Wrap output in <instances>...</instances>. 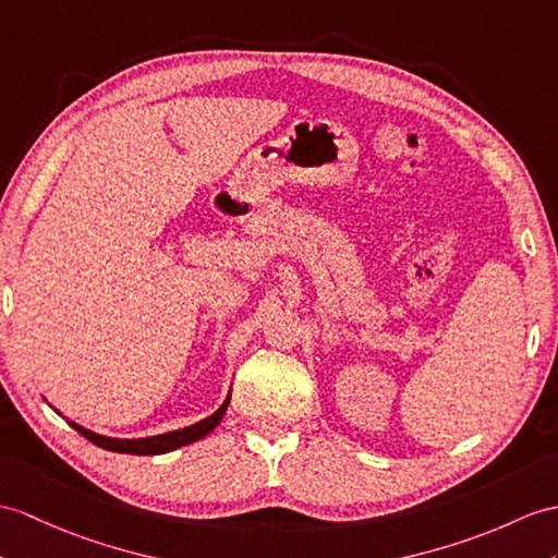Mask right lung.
I'll use <instances>...</instances> for the list:
<instances>
[{"label":"right lung","mask_w":558,"mask_h":558,"mask_svg":"<svg viewBox=\"0 0 558 558\" xmlns=\"http://www.w3.org/2000/svg\"><path fill=\"white\" fill-rule=\"evenodd\" d=\"M229 398H232V392L225 398V402L217 407V412H213L210 416L201 418L198 424L192 426H184V428H177V430H168V433H160V436H148V438H108V436H99V433H94L85 426L75 424V421L65 418L68 424H71L80 436H85L89 442H94L97 447H104L108 452H122V454H166L172 450H180L184 445H192L201 438H206L208 433H213L220 424L227 407H229Z\"/></svg>","instance_id":"right-lung-1"}]
</instances>
